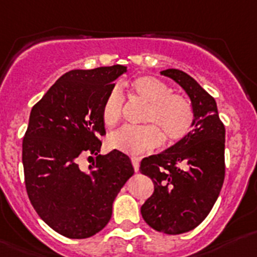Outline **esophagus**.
<instances>
[{"label":"esophagus","mask_w":257,"mask_h":257,"mask_svg":"<svg viewBox=\"0 0 257 257\" xmlns=\"http://www.w3.org/2000/svg\"><path fill=\"white\" fill-rule=\"evenodd\" d=\"M131 162H133L134 169L138 172L139 168H140V159H139V158H136V157H134V158H131Z\"/></svg>","instance_id":"obj_1"}]
</instances>
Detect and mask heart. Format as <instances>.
I'll return each instance as SVG.
<instances>
[{
  "label": "heart",
  "mask_w": 257,
  "mask_h": 257,
  "mask_svg": "<svg viewBox=\"0 0 257 257\" xmlns=\"http://www.w3.org/2000/svg\"><path fill=\"white\" fill-rule=\"evenodd\" d=\"M134 95L148 103L144 122L150 124L124 126L110 134L108 144L113 149L128 154H141L162 144L163 136L168 144L182 140L192 130L195 112L187 98L171 94L166 82L154 76H139L130 85ZM124 99L118 88L108 91L102 104V121L107 127L116 126L122 118Z\"/></svg>",
  "instance_id": "1"
}]
</instances>
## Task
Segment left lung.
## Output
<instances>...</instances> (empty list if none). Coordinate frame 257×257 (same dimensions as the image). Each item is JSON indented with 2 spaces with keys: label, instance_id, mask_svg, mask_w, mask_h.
<instances>
[{
  "label": "left lung",
  "instance_id": "obj_1",
  "mask_svg": "<svg viewBox=\"0 0 257 257\" xmlns=\"http://www.w3.org/2000/svg\"><path fill=\"white\" fill-rule=\"evenodd\" d=\"M161 74L187 93L195 122L186 138L141 161L140 172L154 183L141 215L158 232L181 234L205 219L219 196L225 175V128L215 99L196 80L177 69Z\"/></svg>",
  "mask_w": 257,
  "mask_h": 257
}]
</instances>
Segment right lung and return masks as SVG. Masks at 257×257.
Listing matches in <instances>:
<instances>
[{"instance_id": "1", "label": "right lung", "mask_w": 257, "mask_h": 257, "mask_svg": "<svg viewBox=\"0 0 257 257\" xmlns=\"http://www.w3.org/2000/svg\"><path fill=\"white\" fill-rule=\"evenodd\" d=\"M126 66L71 70L32 108L23 140L25 187L44 223L69 238H88L112 216L117 194L134 175L130 158L119 150L100 155L105 135L102 104ZM82 156L96 161L88 171Z\"/></svg>"}]
</instances>
